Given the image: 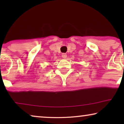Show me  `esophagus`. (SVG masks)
I'll return each instance as SVG.
<instances>
[{
    "label": "esophagus",
    "instance_id": "34e87169",
    "mask_svg": "<svg viewBox=\"0 0 124 124\" xmlns=\"http://www.w3.org/2000/svg\"><path fill=\"white\" fill-rule=\"evenodd\" d=\"M67 54H66L63 53L62 54V58L65 59V58H67Z\"/></svg>",
    "mask_w": 124,
    "mask_h": 124
}]
</instances>
